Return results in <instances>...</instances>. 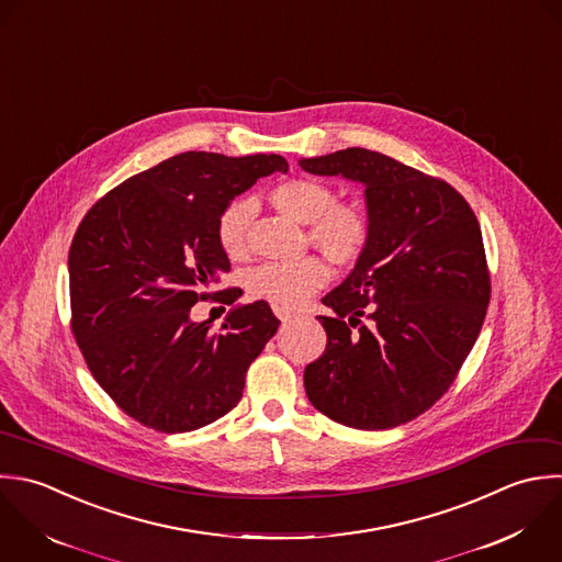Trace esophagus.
I'll return each mask as SVG.
<instances>
[{
  "mask_svg": "<svg viewBox=\"0 0 562 562\" xmlns=\"http://www.w3.org/2000/svg\"><path fill=\"white\" fill-rule=\"evenodd\" d=\"M273 313H276V317L282 319V322H291V319L297 317V313L291 311V308H286V306H273Z\"/></svg>",
  "mask_w": 562,
  "mask_h": 562,
  "instance_id": "1",
  "label": "esophagus"
}]
</instances>
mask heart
<instances>
[{"label":"heart","mask_w":562,"mask_h":562,"mask_svg":"<svg viewBox=\"0 0 562 562\" xmlns=\"http://www.w3.org/2000/svg\"><path fill=\"white\" fill-rule=\"evenodd\" d=\"M271 205L308 225V240L335 265L350 267L368 249L372 225L368 212L357 203H337V192L326 181L313 177H293L271 188ZM254 218V203L236 199L223 207L216 221V238L229 258L247 254V232ZM328 282V267L322 258L308 256L295 262H265L247 273L251 295L297 306L311 293Z\"/></svg>","instance_id":"b5f03b06"}]
</instances>
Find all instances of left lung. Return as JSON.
Wrapping results in <instances>:
<instances>
[{"label":"left lung","instance_id":"8db88e82","mask_svg":"<svg viewBox=\"0 0 562 562\" xmlns=\"http://www.w3.org/2000/svg\"><path fill=\"white\" fill-rule=\"evenodd\" d=\"M302 170L366 188L372 236L348 278L322 297L324 355L304 370L315 409L352 429H392L453 383L491 302L480 223L447 181L383 153L346 148Z\"/></svg>","mask_w":562,"mask_h":562}]
</instances>
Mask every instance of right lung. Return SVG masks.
<instances>
[{
	"mask_svg": "<svg viewBox=\"0 0 562 562\" xmlns=\"http://www.w3.org/2000/svg\"><path fill=\"white\" fill-rule=\"evenodd\" d=\"M280 155L179 153L104 194L69 247L71 330L115 405L161 434L201 429L243 396L245 374L280 319L265 300L236 304L218 333L194 322L229 271L218 214L260 177L286 172ZM238 300L236 289L218 297Z\"/></svg>",
	"mask_w": 562,
	"mask_h": 562,
	"instance_id": "add662e5",
	"label": "right lung"
}]
</instances>
